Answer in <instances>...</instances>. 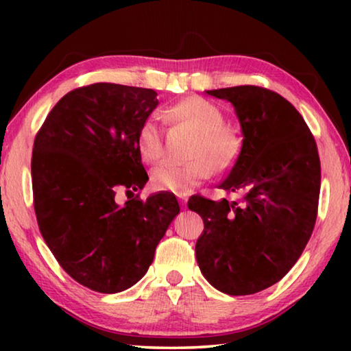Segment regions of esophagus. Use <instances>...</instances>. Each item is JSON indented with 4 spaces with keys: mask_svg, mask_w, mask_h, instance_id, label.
<instances>
[{
    "mask_svg": "<svg viewBox=\"0 0 351 351\" xmlns=\"http://www.w3.org/2000/svg\"><path fill=\"white\" fill-rule=\"evenodd\" d=\"M178 199L181 201L182 207L187 206V199H189V193H178Z\"/></svg>",
    "mask_w": 351,
    "mask_h": 351,
    "instance_id": "34e87169",
    "label": "esophagus"
}]
</instances>
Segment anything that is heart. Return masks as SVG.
<instances>
[{"mask_svg": "<svg viewBox=\"0 0 351 351\" xmlns=\"http://www.w3.org/2000/svg\"><path fill=\"white\" fill-rule=\"evenodd\" d=\"M170 114L195 132L189 158L192 161L176 164L161 162L152 170L150 182L154 190L186 193L210 178L213 167H226L235 153V141L223 125V112L203 97H187L171 106ZM136 147L145 162L162 156V130L158 114H150L141 123L136 134ZM207 157L210 163L205 159Z\"/></svg>", "mask_w": 351, "mask_h": 351, "instance_id": "obj_1", "label": "heart"}]
</instances>
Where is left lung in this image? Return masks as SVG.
Segmentation results:
<instances>
[{
	"mask_svg": "<svg viewBox=\"0 0 351 351\" xmlns=\"http://www.w3.org/2000/svg\"><path fill=\"white\" fill-rule=\"evenodd\" d=\"M206 93L232 104L239 117L241 150L219 189L243 197L189 199L204 221L195 254L213 288L247 295L282 280L304 252L317 217L319 153L304 117L280 94L252 85Z\"/></svg>",
	"mask_w": 351,
	"mask_h": 351,
	"instance_id": "8db88e82",
	"label": "left lung"
}]
</instances>
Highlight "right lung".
Instances as JSON below:
<instances>
[{
	"label": "right lung",
	"instance_id": "add662e5",
	"mask_svg": "<svg viewBox=\"0 0 351 351\" xmlns=\"http://www.w3.org/2000/svg\"><path fill=\"white\" fill-rule=\"evenodd\" d=\"M147 88L93 83L58 100L35 136L34 209L47 247L68 274L104 294L138 283L180 213L170 192L114 198L144 189L136 147L141 123L158 106Z\"/></svg>",
	"mask_w": 351,
	"mask_h": 351
}]
</instances>
